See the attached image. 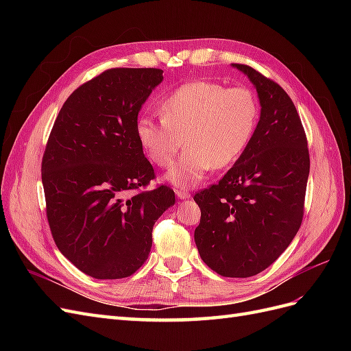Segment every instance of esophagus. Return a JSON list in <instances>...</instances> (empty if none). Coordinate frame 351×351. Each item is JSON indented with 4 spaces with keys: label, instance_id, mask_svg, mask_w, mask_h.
<instances>
[{
    "label": "esophagus",
    "instance_id": "esophagus-1",
    "mask_svg": "<svg viewBox=\"0 0 351 351\" xmlns=\"http://www.w3.org/2000/svg\"><path fill=\"white\" fill-rule=\"evenodd\" d=\"M176 195H177L178 199H182V200L190 197V193L187 192V190H184V189H177V190H176Z\"/></svg>",
    "mask_w": 351,
    "mask_h": 351
}]
</instances>
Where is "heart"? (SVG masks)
Instances as JSON below:
<instances>
[{"label": "heart", "instance_id": "b5f03b06", "mask_svg": "<svg viewBox=\"0 0 351 351\" xmlns=\"http://www.w3.org/2000/svg\"><path fill=\"white\" fill-rule=\"evenodd\" d=\"M159 110V119L142 115L137 120V141L147 158L162 168L174 162L186 141L189 147L165 176L182 189L200 183L212 168L234 164L247 149L259 121V104L250 89H226L208 80L182 84L167 95Z\"/></svg>", "mask_w": 351, "mask_h": 351}]
</instances>
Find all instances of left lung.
Returning a JSON list of instances; mask_svg holds the SVG:
<instances>
[{
	"label": "left lung",
	"instance_id": "left-lung-1",
	"mask_svg": "<svg viewBox=\"0 0 351 351\" xmlns=\"http://www.w3.org/2000/svg\"><path fill=\"white\" fill-rule=\"evenodd\" d=\"M261 117L247 149L218 184L195 195L200 222L195 241L202 261L222 277H253L280 258L303 219L309 151L293 101L254 69Z\"/></svg>",
	"mask_w": 351,
	"mask_h": 351
}]
</instances>
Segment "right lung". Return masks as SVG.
<instances>
[{
    "label": "right lung",
    "instance_id": "1",
    "mask_svg": "<svg viewBox=\"0 0 351 351\" xmlns=\"http://www.w3.org/2000/svg\"><path fill=\"white\" fill-rule=\"evenodd\" d=\"M159 69H111L62 105L42 159L47 217L60 252L97 280L125 278L149 256L156 219L176 204L169 187L127 197L154 168L137 115L164 80Z\"/></svg>",
    "mask_w": 351,
    "mask_h": 351
}]
</instances>
